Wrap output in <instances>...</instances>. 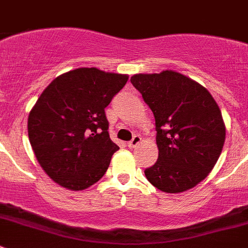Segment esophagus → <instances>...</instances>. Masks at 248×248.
Here are the masks:
<instances>
[{
    "instance_id": "esophagus-1",
    "label": "esophagus",
    "mask_w": 248,
    "mask_h": 248,
    "mask_svg": "<svg viewBox=\"0 0 248 248\" xmlns=\"http://www.w3.org/2000/svg\"><path fill=\"white\" fill-rule=\"evenodd\" d=\"M141 141V137L139 134H134V137L132 138V140L128 143L129 148H136L137 145H139Z\"/></svg>"
}]
</instances>
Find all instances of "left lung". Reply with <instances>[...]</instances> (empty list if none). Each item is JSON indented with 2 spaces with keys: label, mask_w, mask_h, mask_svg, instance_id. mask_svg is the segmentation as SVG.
<instances>
[{
  "label": "left lung",
  "mask_w": 248,
  "mask_h": 248,
  "mask_svg": "<svg viewBox=\"0 0 248 248\" xmlns=\"http://www.w3.org/2000/svg\"><path fill=\"white\" fill-rule=\"evenodd\" d=\"M131 82L155 117L158 158L144 170L158 190L186 191L205 179L219 158L225 124L211 93L172 70L137 74Z\"/></svg>",
  "instance_id": "8db88e82"
}]
</instances>
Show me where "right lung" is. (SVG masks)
I'll list each match as a JSON object with an SVG mask.
<instances>
[{
  "instance_id": "right-lung-1",
  "label": "right lung",
  "mask_w": 248,
  "mask_h": 248,
  "mask_svg": "<svg viewBox=\"0 0 248 248\" xmlns=\"http://www.w3.org/2000/svg\"><path fill=\"white\" fill-rule=\"evenodd\" d=\"M128 76L80 68L47 86L28 119L29 140L41 167L70 190H83L107 172L119 146L110 139L105 108Z\"/></svg>"
}]
</instances>
